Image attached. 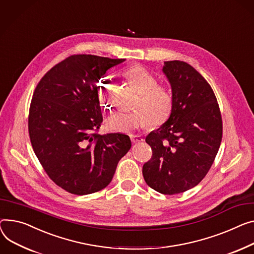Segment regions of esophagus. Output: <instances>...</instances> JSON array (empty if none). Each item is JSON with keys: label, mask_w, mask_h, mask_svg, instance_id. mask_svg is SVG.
I'll return each instance as SVG.
<instances>
[{"label": "esophagus", "mask_w": 254, "mask_h": 254, "mask_svg": "<svg viewBox=\"0 0 254 254\" xmlns=\"http://www.w3.org/2000/svg\"><path fill=\"white\" fill-rule=\"evenodd\" d=\"M130 141L132 143H138V142L144 141V139H143L142 136H138V134H132V136H130Z\"/></svg>", "instance_id": "1"}]
</instances>
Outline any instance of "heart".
<instances>
[{
  "label": "heart",
  "mask_w": 254,
  "mask_h": 254,
  "mask_svg": "<svg viewBox=\"0 0 254 254\" xmlns=\"http://www.w3.org/2000/svg\"><path fill=\"white\" fill-rule=\"evenodd\" d=\"M124 79L139 93L131 112H117L106 121L108 129L118 132L130 133L149 124L158 127L171 116L174 107L172 90L158 83L157 77L141 65H131L123 70ZM112 80L108 75L101 77L97 83L98 100L104 109L109 110L111 101Z\"/></svg>",
  "instance_id": "b5f03b06"
}]
</instances>
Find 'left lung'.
Instances as JSON below:
<instances>
[{
  "instance_id": "left-lung-1",
  "label": "left lung",
  "mask_w": 254,
  "mask_h": 254,
  "mask_svg": "<svg viewBox=\"0 0 254 254\" xmlns=\"http://www.w3.org/2000/svg\"><path fill=\"white\" fill-rule=\"evenodd\" d=\"M174 107L170 118L151 131L146 143L152 157L143 165L149 187L174 195L197 186L207 175L223 137L216 97L206 79L184 61L164 62Z\"/></svg>"
}]
</instances>
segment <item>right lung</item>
Segmentation results:
<instances>
[{"label":"right lung","mask_w":254,"mask_h":254,"mask_svg":"<svg viewBox=\"0 0 254 254\" xmlns=\"http://www.w3.org/2000/svg\"><path fill=\"white\" fill-rule=\"evenodd\" d=\"M125 59L78 54L52 67L33 92L28 132L49 178L63 190L87 195L110 184L130 149L127 134H100L103 122L97 83Z\"/></svg>","instance_id":"add662e5"}]
</instances>
